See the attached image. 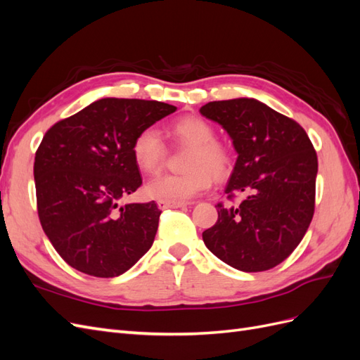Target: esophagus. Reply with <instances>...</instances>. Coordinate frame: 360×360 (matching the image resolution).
Returning <instances> with one entry per match:
<instances>
[{
	"instance_id": "obj_1",
	"label": "esophagus",
	"mask_w": 360,
	"mask_h": 360,
	"mask_svg": "<svg viewBox=\"0 0 360 360\" xmlns=\"http://www.w3.org/2000/svg\"><path fill=\"white\" fill-rule=\"evenodd\" d=\"M159 209L165 210V209H180V207H186L184 202H174V201H158Z\"/></svg>"
}]
</instances>
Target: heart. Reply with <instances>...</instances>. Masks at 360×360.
I'll list each match as a JSON object with an SVG mask.
<instances>
[{"label":"heart","instance_id":"heart-1","mask_svg":"<svg viewBox=\"0 0 360 360\" xmlns=\"http://www.w3.org/2000/svg\"><path fill=\"white\" fill-rule=\"evenodd\" d=\"M171 134L191 147L184 168L180 174H163L151 180L146 192L148 197L181 202L205 191L212 184V176L221 179L231 168V153L216 141L213 126L200 117H184L171 126ZM135 165L148 176H155L165 159V144L156 127H144L135 135L130 146Z\"/></svg>","mask_w":360,"mask_h":360}]
</instances>
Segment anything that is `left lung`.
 <instances>
[{
    "instance_id": "left-lung-1",
    "label": "left lung",
    "mask_w": 360,
    "mask_h": 360,
    "mask_svg": "<svg viewBox=\"0 0 360 360\" xmlns=\"http://www.w3.org/2000/svg\"><path fill=\"white\" fill-rule=\"evenodd\" d=\"M200 112L231 136L237 160L217 221L202 240L217 258L242 271L281 264L302 242L315 209L319 160L304 129L255 99L209 102Z\"/></svg>"
}]
</instances>
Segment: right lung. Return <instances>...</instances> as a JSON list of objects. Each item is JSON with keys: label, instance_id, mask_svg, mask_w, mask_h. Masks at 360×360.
I'll list each match as a JSON object with an SVG mask.
<instances>
[{"label": "right lung", "instance_id": "1", "mask_svg": "<svg viewBox=\"0 0 360 360\" xmlns=\"http://www.w3.org/2000/svg\"><path fill=\"white\" fill-rule=\"evenodd\" d=\"M174 111L156 101L106 97L48 129L34 158L37 213L70 267L114 278L153 245L158 204L120 201L143 184L130 153L135 135Z\"/></svg>", "mask_w": 360, "mask_h": 360}]
</instances>
